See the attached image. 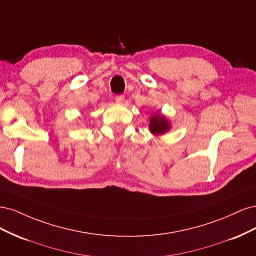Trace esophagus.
Wrapping results in <instances>:
<instances>
[{"mask_svg":"<svg viewBox=\"0 0 256 256\" xmlns=\"http://www.w3.org/2000/svg\"><path fill=\"white\" fill-rule=\"evenodd\" d=\"M124 100H125V96H124V95H118V96L115 97V102L118 104H122Z\"/></svg>","mask_w":256,"mask_h":256,"instance_id":"1","label":"esophagus"}]
</instances>
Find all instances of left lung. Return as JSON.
I'll use <instances>...</instances> for the list:
<instances>
[{"label":"left lung","mask_w":256,"mask_h":256,"mask_svg":"<svg viewBox=\"0 0 256 256\" xmlns=\"http://www.w3.org/2000/svg\"><path fill=\"white\" fill-rule=\"evenodd\" d=\"M150 129L154 134H164L170 129V125L168 120L160 114H156L152 116L150 122Z\"/></svg>","instance_id":"1"}]
</instances>
